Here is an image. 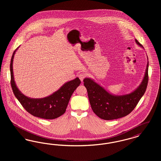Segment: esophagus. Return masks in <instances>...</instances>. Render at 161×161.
<instances>
[{"mask_svg": "<svg viewBox=\"0 0 161 161\" xmlns=\"http://www.w3.org/2000/svg\"><path fill=\"white\" fill-rule=\"evenodd\" d=\"M78 77H79V78L80 79V80H81V81H83V80H84V78H85L86 77V73H84V72H81V73L79 74Z\"/></svg>", "mask_w": 161, "mask_h": 161, "instance_id": "obj_1", "label": "esophagus"}]
</instances>
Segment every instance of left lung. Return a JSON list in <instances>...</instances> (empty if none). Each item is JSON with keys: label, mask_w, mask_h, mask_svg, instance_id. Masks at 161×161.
Returning a JSON list of instances; mask_svg holds the SVG:
<instances>
[{"label": "left lung", "mask_w": 161, "mask_h": 161, "mask_svg": "<svg viewBox=\"0 0 161 161\" xmlns=\"http://www.w3.org/2000/svg\"><path fill=\"white\" fill-rule=\"evenodd\" d=\"M139 46L142 45L136 39ZM148 61L144 78L138 88L129 94L114 95L89 78H84L86 87L93 112L104 120H112L129 115L145 93L148 81Z\"/></svg>", "instance_id": "obj_1"}]
</instances>
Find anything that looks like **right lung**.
I'll use <instances>...</instances> for the list:
<instances>
[{
	"label": "right lung",
	"mask_w": 161,
	"mask_h": 161,
	"mask_svg": "<svg viewBox=\"0 0 161 161\" xmlns=\"http://www.w3.org/2000/svg\"><path fill=\"white\" fill-rule=\"evenodd\" d=\"M17 49L18 47L14 51L10 63L11 85L17 99L28 113L38 118L53 119L64 114L73 92L81 83L80 80L76 78L66 83L58 91L45 98H29L19 90L14 78L13 62Z\"/></svg>",
	"instance_id": "obj_1"
}]
</instances>
